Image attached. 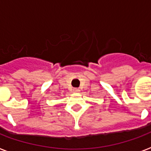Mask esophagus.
Listing matches in <instances>:
<instances>
[{
  "mask_svg": "<svg viewBox=\"0 0 151 151\" xmlns=\"http://www.w3.org/2000/svg\"><path fill=\"white\" fill-rule=\"evenodd\" d=\"M79 91H80V90L78 89V88H74V89H73V92H78Z\"/></svg>",
  "mask_w": 151,
  "mask_h": 151,
  "instance_id": "34e87169",
  "label": "esophagus"
}]
</instances>
